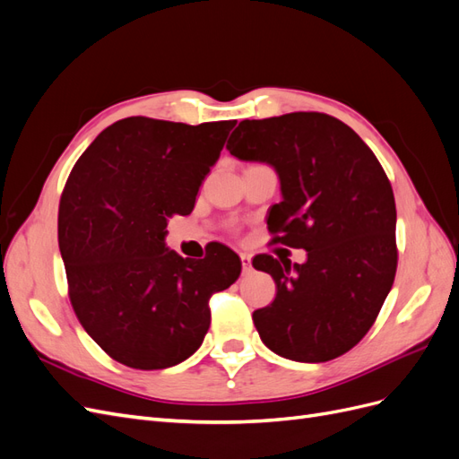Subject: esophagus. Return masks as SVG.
I'll use <instances>...</instances> for the list:
<instances>
[{
	"mask_svg": "<svg viewBox=\"0 0 459 459\" xmlns=\"http://www.w3.org/2000/svg\"><path fill=\"white\" fill-rule=\"evenodd\" d=\"M241 264H243V273H248L253 270V260H251V255L247 253H241Z\"/></svg>",
	"mask_w": 459,
	"mask_h": 459,
	"instance_id": "esophagus-1",
	"label": "esophagus"
}]
</instances>
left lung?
I'll return each mask as SVG.
<instances>
[{
  "label": "left lung",
  "mask_w": 459,
  "mask_h": 459,
  "mask_svg": "<svg viewBox=\"0 0 459 459\" xmlns=\"http://www.w3.org/2000/svg\"><path fill=\"white\" fill-rule=\"evenodd\" d=\"M226 149L273 166L283 201L270 208L268 230L273 243L308 256L293 266L270 255L253 260L277 289L270 307L253 314L262 342L307 364L349 352L377 317L398 262L396 204L377 157L324 113L243 120Z\"/></svg>",
  "instance_id": "left-lung-1"
}]
</instances>
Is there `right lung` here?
Here are the masks:
<instances>
[{"label": "right lung", "instance_id": "1", "mask_svg": "<svg viewBox=\"0 0 459 459\" xmlns=\"http://www.w3.org/2000/svg\"><path fill=\"white\" fill-rule=\"evenodd\" d=\"M235 124L122 118L66 179L59 248L68 295L88 335L124 366L164 369L187 359L211 325L208 300L241 273L239 256L221 243L197 262L164 243L169 220L195 206Z\"/></svg>", "mask_w": 459, "mask_h": 459}]
</instances>
